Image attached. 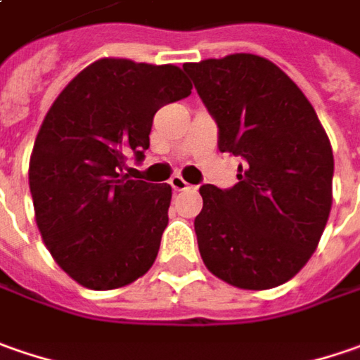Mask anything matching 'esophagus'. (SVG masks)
<instances>
[{
  "mask_svg": "<svg viewBox=\"0 0 360 360\" xmlns=\"http://www.w3.org/2000/svg\"><path fill=\"white\" fill-rule=\"evenodd\" d=\"M169 185H171L175 191H185V189H189V183L183 179L181 175H173V177L169 179Z\"/></svg>",
  "mask_w": 360,
  "mask_h": 360,
  "instance_id": "1",
  "label": "esophagus"
}]
</instances>
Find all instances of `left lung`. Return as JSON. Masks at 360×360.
Masks as SVG:
<instances>
[{"label":"left lung","mask_w":360,"mask_h":360,"mask_svg":"<svg viewBox=\"0 0 360 360\" xmlns=\"http://www.w3.org/2000/svg\"><path fill=\"white\" fill-rule=\"evenodd\" d=\"M183 70L217 122L219 150L243 159L233 187H199V254L231 286L276 288L304 268L328 221L330 141L302 90L262 56L211 58Z\"/></svg>","instance_id":"obj_1"}]
</instances>
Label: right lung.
Instances as JSON below:
<instances>
[{
    "mask_svg": "<svg viewBox=\"0 0 360 360\" xmlns=\"http://www.w3.org/2000/svg\"><path fill=\"white\" fill-rule=\"evenodd\" d=\"M191 94L173 64L92 62L60 92L30 159L41 240L58 266L90 290L127 286L149 272L169 224L171 187L133 179L155 112Z\"/></svg>",
    "mask_w": 360,
    "mask_h": 360,
    "instance_id": "right-lung-1",
    "label": "right lung"
}]
</instances>
